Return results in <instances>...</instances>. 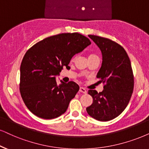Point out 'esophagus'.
Here are the masks:
<instances>
[{"label":"esophagus","mask_w":149,"mask_h":149,"mask_svg":"<svg viewBox=\"0 0 149 149\" xmlns=\"http://www.w3.org/2000/svg\"><path fill=\"white\" fill-rule=\"evenodd\" d=\"M79 91H80V92H82V93H86V88H84V87H82V86H81V87H80V90H79Z\"/></svg>","instance_id":"1"}]
</instances>
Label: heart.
<instances>
[{
    "label": "heart",
    "mask_w": 149,
    "mask_h": 149,
    "mask_svg": "<svg viewBox=\"0 0 149 149\" xmlns=\"http://www.w3.org/2000/svg\"><path fill=\"white\" fill-rule=\"evenodd\" d=\"M91 56H94V55H91Z\"/></svg>",
    "instance_id": "1"
}]
</instances>
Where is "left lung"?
<instances>
[{"mask_svg":"<svg viewBox=\"0 0 149 149\" xmlns=\"http://www.w3.org/2000/svg\"><path fill=\"white\" fill-rule=\"evenodd\" d=\"M102 55V63L97 74L104 89L97 93L88 90L93 103L86 108L88 114L98 121L111 120L120 115L132 95L134 78L131 61L121 45L110 39L89 35Z\"/></svg>","mask_w":149,"mask_h":149,"instance_id":"1","label":"left lung"}]
</instances>
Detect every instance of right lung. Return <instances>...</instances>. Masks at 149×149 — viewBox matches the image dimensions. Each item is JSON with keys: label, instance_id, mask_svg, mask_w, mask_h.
<instances>
[{"label": "right lung", "instance_id": "add662e5", "mask_svg": "<svg viewBox=\"0 0 149 149\" xmlns=\"http://www.w3.org/2000/svg\"><path fill=\"white\" fill-rule=\"evenodd\" d=\"M91 42L78 33H66L46 38L31 47L20 65V92L28 109L35 116L50 120L65 113L79 86L70 81L58 84L56 76L75 54Z\"/></svg>", "mask_w": 149, "mask_h": 149}]
</instances>
